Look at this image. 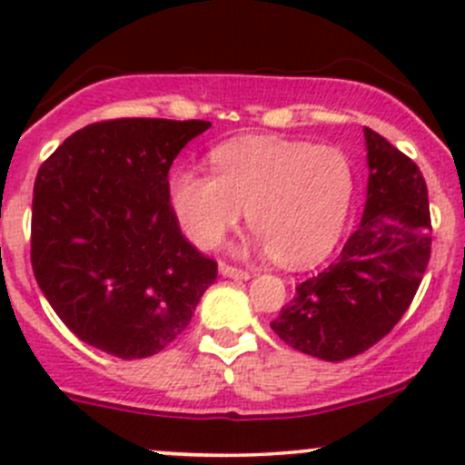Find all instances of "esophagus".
Instances as JSON below:
<instances>
[{
  "label": "esophagus",
  "instance_id": "obj_1",
  "mask_svg": "<svg viewBox=\"0 0 465 465\" xmlns=\"http://www.w3.org/2000/svg\"><path fill=\"white\" fill-rule=\"evenodd\" d=\"M218 270H220V274L227 276V279H241V281H247V279H250V272H247V270H241V267L229 265V262H220Z\"/></svg>",
  "mask_w": 465,
  "mask_h": 465
}]
</instances>
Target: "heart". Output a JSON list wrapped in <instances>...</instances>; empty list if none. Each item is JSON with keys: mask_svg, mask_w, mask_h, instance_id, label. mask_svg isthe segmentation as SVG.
Returning a JSON list of instances; mask_svg holds the SVG:
<instances>
[{"mask_svg": "<svg viewBox=\"0 0 465 465\" xmlns=\"http://www.w3.org/2000/svg\"><path fill=\"white\" fill-rule=\"evenodd\" d=\"M213 175L177 168L168 200L191 242L213 250L241 223L281 265L322 261L344 232L355 191L353 162L335 145L242 137L211 153Z\"/></svg>", "mask_w": 465, "mask_h": 465, "instance_id": "heart-1", "label": "heart"}]
</instances>
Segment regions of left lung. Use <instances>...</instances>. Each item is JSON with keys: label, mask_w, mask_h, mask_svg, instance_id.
Returning a JSON list of instances; mask_svg holds the SVG:
<instances>
[{"label": "left lung", "mask_w": 465, "mask_h": 465, "mask_svg": "<svg viewBox=\"0 0 465 465\" xmlns=\"http://www.w3.org/2000/svg\"><path fill=\"white\" fill-rule=\"evenodd\" d=\"M367 203L335 262L297 285L270 323L288 346L340 362L371 349L405 315L432 247L428 186L419 166L364 128Z\"/></svg>", "instance_id": "1"}]
</instances>
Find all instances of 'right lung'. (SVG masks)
I'll use <instances>...</instances> for the list:
<instances>
[{
	"instance_id": "obj_1",
	"label": "right lung",
	"mask_w": 465,
	"mask_h": 465,
	"mask_svg": "<svg viewBox=\"0 0 465 465\" xmlns=\"http://www.w3.org/2000/svg\"><path fill=\"white\" fill-rule=\"evenodd\" d=\"M209 121L114 119L64 139L33 189L31 265L64 326L139 360L186 331L218 276L180 232L168 171Z\"/></svg>"
}]
</instances>
